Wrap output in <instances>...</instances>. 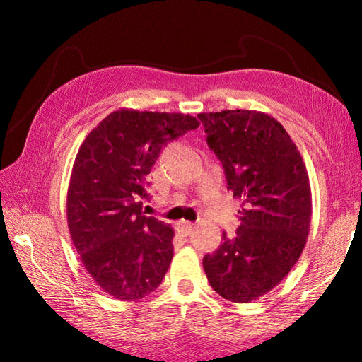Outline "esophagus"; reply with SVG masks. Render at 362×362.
<instances>
[{
	"label": "esophagus",
	"mask_w": 362,
	"mask_h": 362,
	"mask_svg": "<svg viewBox=\"0 0 362 362\" xmlns=\"http://www.w3.org/2000/svg\"><path fill=\"white\" fill-rule=\"evenodd\" d=\"M194 230V224L193 222H188V221H180L177 222V232L182 233V235H189L191 232Z\"/></svg>",
	"instance_id": "obj_1"
}]
</instances>
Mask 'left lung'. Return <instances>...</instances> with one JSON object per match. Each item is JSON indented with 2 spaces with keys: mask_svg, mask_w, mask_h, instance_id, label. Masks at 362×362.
<instances>
[{
  "mask_svg": "<svg viewBox=\"0 0 362 362\" xmlns=\"http://www.w3.org/2000/svg\"><path fill=\"white\" fill-rule=\"evenodd\" d=\"M227 189L243 201L235 236L204 257L211 288L249 303L274 289L302 255L310 233L311 188L302 156L279 121L257 110L199 113Z\"/></svg>",
  "mask_w": 362,
  "mask_h": 362,
  "instance_id": "left-lung-1",
  "label": "left lung"
}]
</instances>
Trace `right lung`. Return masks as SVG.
<instances>
[{
  "label": "right lung",
  "mask_w": 362,
  "mask_h": 362,
  "mask_svg": "<svg viewBox=\"0 0 362 362\" xmlns=\"http://www.w3.org/2000/svg\"><path fill=\"white\" fill-rule=\"evenodd\" d=\"M199 124L183 113L122 109L79 148L66 196L68 228L83 267L113 298L138 300L165 279L174 230L144 216L146 177L169 141Z\"/></svg>",
  "instance_id": "obj_1"
}]
</instances>
